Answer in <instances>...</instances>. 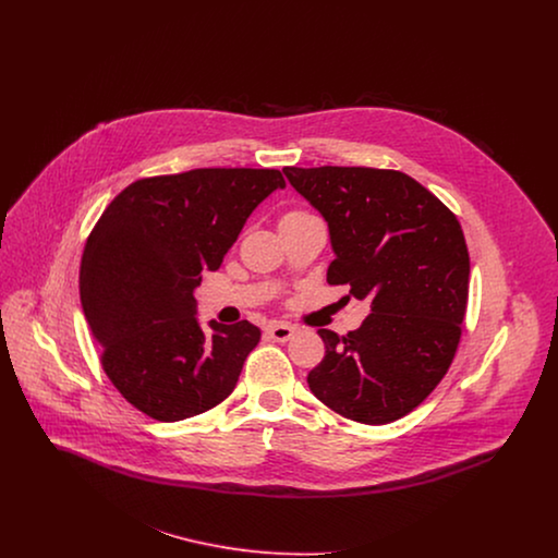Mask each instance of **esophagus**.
<instances>
[{
    "instance_id": "obj_1",
    "label": "esophagus",
    "mask_w": 558,
    "mask_h": 558,
    "mask_svg": "<svg viewBox=\"0 0 558 558\" xmlns=\"http://www.w3.org/2000/svg\"><path fill=\"white\" fill-rule=\"evenodd\" d=\"M267 335H269V339L276 341V343H287V341H291V337L294 335V328L289 326V324H269V326H267Z\"/></svg>"
}]
</instances>
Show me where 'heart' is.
I'll return each mask as SVG.
<instances>
[{
    "mask_svg": "<svg viewBox=\"0 0 558 558\" xmlns=\"http://www.w3.org/2000/svg\"><path fill=\"white\" fill-rule=\"evenodd\" d=\"M307 215H310V213L301 211V209H292V211L284 213L280 221H292V219H301V217H307Z\"/></svg>",
    "mask_w": 558,
    "mask_h": 558,
    "instance_id": "obj_1",
    "label": "heart"
}]
</instances>
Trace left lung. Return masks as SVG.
<instances>
[{
	"label": "left lung",
	"instance_id": "1",
	"mask_svg": "<svg viewBox=\"0 0 558 558\" xmlns=\"http://www.w3.org/2000/svg\"><path fill=\"white\" fill-rule=\"evenodd\" d=\"M292 187L328 221L337 259L328 284L368 299L371 316L339 337L310 389L337 414L387 425L410 414L450 371L469 301V248L456 215L396 169L284 167Z\"/></svg>",
	"mask_w": 558,
	"mask_h": 558
}]
</instances>
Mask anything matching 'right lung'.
Segmentation results:
<instances>
[{
  "instance_id": "right-lung-1",
  "label": "right lung",
  "mask_w": 558,
  "mask_h": 558,
  "mask_svg": "<svg viewBox=\"0 0 558 558\" xmlns=\"http://www.w3.org/2000/svg\"><path fill=\"white\" fill-rule=\"evenodd\" d=\"M287 182L278 169L215 167L142 178L121 190L81 257L83 314L117 391L160 423L228 398L257 347L251 322L194 318V291L217 269L253 209Z\"/></svg>"
}]
</instances>
